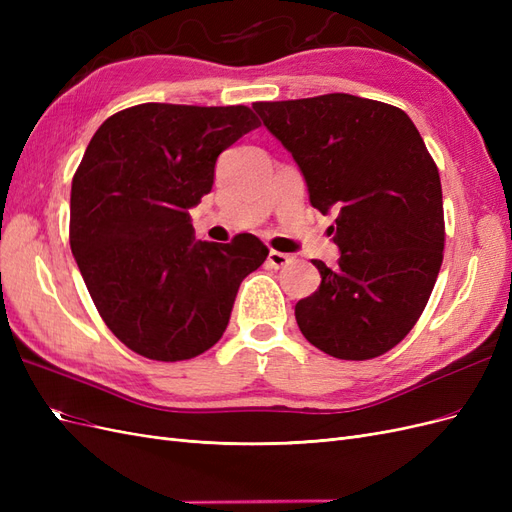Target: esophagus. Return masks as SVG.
Masks as SVG:
<instances>
[{"label": "esophagus", "mask_w": 512, "mask_h": 512, "mask_svg": "<svg viewBox=\"0 0 512 512\" xmlns=\"http://www.w3.org/2000/svg\"><path fill=\"white\" fill-rule=\"evenodd\" d=\"M290 260H292V256H290V254L277 252V250H271V252H269V265H271V267H275V269L286 267Z\"/></svg>", "instance_id": "esophagus-1"}]
</instances>
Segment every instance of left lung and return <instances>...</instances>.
<instances>
[{
	"instance_id": "left-lung-1",
	"label": "left lung",
	"mask_w": 512,
	"mask_h": 512,
	"mask_svg": "<svg viewBox=\"0 0 512 512\" xmlns=\"http://www.w3.org/2000/svg\"><path fill=\"white\" fill-rule=\"evenodd\" d=\"M307 181L309 203L337 211V269L312 260L320 288L294 316L335 359L389 352L421 318L444 258L438 166L397 106L350 94L256 102Z\"/></svg>"
}]
</instances>
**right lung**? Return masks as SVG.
I'll use <instances>...</instances> for the list:
<instances>
[{"instance_id":"1","label":"right lung","mask_w":512,"mask_h":512,"mask_svg":"<svg viewBox=\"0 0 512 512\" xmlns=\"http://www.w3.org/2000/svg\"><path fill=\"white\" fill-rule=\"evenodd\" d=\"M260 121L250 106L147 102L108 117L72 177L70 247L106 327L151 361L220 342L241 282L267 260L258 237L194 241L190 209L215 160Z\"/></svg>"}]
</instances>
